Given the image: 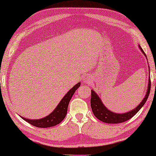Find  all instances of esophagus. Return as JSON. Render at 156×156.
<instances>
[{"label":"esophagus","mask_w":156,"mask_h":156,"mask_svg":"<svg viewBox=\"0 0 156 156\" xmlns=\"http://www.w3.org/2000/svg\"><path fill=\"white\" fill-rule=\"evenodd\" d=\"M89 80H90V78H89V76L87 75V76H84V81H86V82H87V83L89 82Z\"/></svg>","instance_id":"34e87169"}]
</instances>
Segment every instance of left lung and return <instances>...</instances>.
<instances>
[{
    "label": "left lung",
    "instance_id": "left-lung-1",
    "mask_svg": "<svg viewBox=\"0 0 156 156\" xmlns=\"http://www.w3.org/2000/svg\"><path fill=\"white\" fill-rule=\"evenodd\" d=\"M138 48L141 51L143 54L145 55V57H147L145 52L143 50V49L140 48V45H138ZM149 68V67H148ZM150 69V68H149ZM149 72H150V69H149ZM150 75V74H149ZM151 90V79L150 76L148 77V89H147V91L146 95L141 102L136 106L135 108L132 109L129 112H126V113H121V114H119V113H115L113 112L112 111L108 110L107 108L106 107L105 105L103 104L101 99H100V97L98 96L97 93L94 91L91 90V107L92 109L93 114H94V116L99 119V120L101 121L102 122L106 123H119L124 122L129 120L130 119H131L132 117L135 116L137 114L138 111L143 107V106L146 103L147 99H148L149 94H150Z\"/></svg>",
    "mask_w": 156,
    "mask_h": 156
}]
</instances>
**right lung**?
I'll use <instances>...</instances> for the list:
<instances>
[{
    "label": "right lung",
    "instance_id": "add662e5",
    "mask_svg": "<svg viewBox=\"0 0 156 156\" xmlns=\"http://www.w3.org/2000/svg\"><path fill=\"white\" fill-rule=\"evenodd\" d=\"M80 82L74 85L59 101L58 105L53 110V112L48 116L40 119H28L20 116L27 123L38 128H48L59 124L65 118L67 113V108L72 96L75 91L80 87Z\"/></svg>",
    "mask_w": 156,
    "mask_h": 156
}]
</instances>
